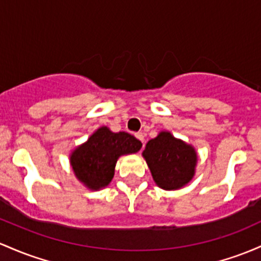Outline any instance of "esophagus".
<instances>
[{
  "label": "esophagus",
  "mask_w": 261,
  "mask_h": 261,
  "mask_svg": "<svg viewBox=\"0 0 261 261\" xmlns=\"http://www.w3.org/2000/svg\"><path fill=\"white\" fill-rule=\"evenodd\" d=\"M135 136L140 140V141L142 142V145H145V136H144V134H142V133H137Z\"/></svg>",
  "instance_id": "1"
}]
</instances>
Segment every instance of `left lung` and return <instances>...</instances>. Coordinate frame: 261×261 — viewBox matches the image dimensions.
<instances>
[{
	"instance_id": "8db88e82",
	"label": "left lung",
	"mask_w": 261,
	"mask_h": 261,
	"mask_svg": "<svg viewBox=\"0 0 261 261\" xmlns=\"http://www.w3.org/2000/svg\"><path fill=\"white\" fill-rule=\"evenodd\" d=\"M142 156L153 181L163 190H178L193 178L197 165L196 150L168 131H161L150 140Z\"/></svg>"
}]
</instances>
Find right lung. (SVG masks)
<instances>
[{
  "instance_id": "1",
  "label": "right lung",
  "mask_w": 261,
  "mask_h": 261,
  "mask_svg": "<svg viewBox=\"0 0 261 261\" xmlns=\"http://www.w3.org/2000/svg\"><path fill=\"white\" fill-rule=\"evenodd\" d=\"M142 147L135 136L120 131L113 133L107 126L98 128L85 144L70 154V165L80 182L91 191L107 187L115 172L117 159L135 153Z\"/></svg>"
}]
</instances>
